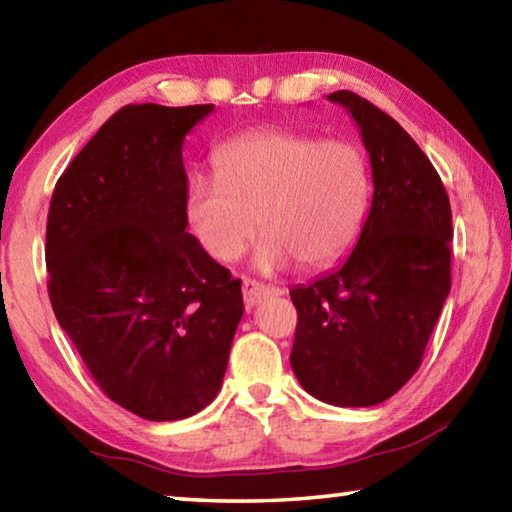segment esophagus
I'll return each mask as SVG.
<instances>
[{
    "instance_id": "1",
    "label": "esophagus",
    "mask_w": 512,
    "mask_h": 512,
    "mask_svg": "<svg viewBox=\"0 0 512 512\" xmlns=\"http://www.w3.org/2000/svg\"><path fill=\"white\" fill-rule=\"evenodd\" d=\"M244 302L248 307H255L259 305V302L271 298V296H280V293H284L282 289L273 287V284H262L257 280H244Z\"/></svg>"
}]
</instances>
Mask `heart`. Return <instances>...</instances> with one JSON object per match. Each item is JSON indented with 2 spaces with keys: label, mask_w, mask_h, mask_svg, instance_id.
I'll return each instance as SVG.
<instances>
[{
  "label": "heart",
  "mask_w": 512,
  "mask_h": 512,
  "mask_svg": "<svg viewBox=\"0 0 512 512\" xmlns=\"http://www.w3.org/2000/svg\"><path fill=\"white\" fill-rule=\"evenodd\" d=\"M214 167L216 178L189 183L187 221L219 262L244 255L259 216L268 232L255 257L262 271L296 259L307 268L334 266L361 237L372 178L357 144L259 128L225 142Z\"/></svg>",
  "instance_id": "obj_1"
}]
</instances>
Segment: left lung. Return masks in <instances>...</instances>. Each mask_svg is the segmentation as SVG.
I'll use <instances>...</instances> for the list:
<instances>
[{
  "label": "left lung",
  "mask_w": 512,
  "mask_h": 512,
  "mask_svg": "<svg viewBox=\"0 0 512 512\" xmlns=\"http://www.w3.org/2000/svg\"><path fill=\"white\" fill-rule=\"evenodd\" d=\"M357 121L370 153L372 205L345 264L291 289V368L309 395L375 406L420 368L452 289V207L413 137L359 94H327Z\"/></svg>",
  "instance_id": "8db88e82"
}]
</instances>
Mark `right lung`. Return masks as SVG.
<instances>
[{
    "instance_id": "obj_1",
    "label": "right lung",
    "mask_w": 512,
    "mask_h": 512,
    "mask_svg": "<svg viewBox=\"0 0 512 512\" xmlns=\"http://www.w3.org/2000/svg\"><path fill=\"white\" fill-rule=\"evenodd\" d=\"M212 103L117 110L58 178L47 216L49 300L92 379L151 422L221 391L244 316L241 280L187 228L183 142Z\"/></svg>"
}]
</instances>
